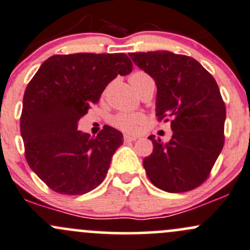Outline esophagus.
<instances>
[{
	"mask_svg": "<svg viewBox=\"0 0 250 250\" xmlns=\"http://www.w3.org/2000/svg\"><path fill=\"white\" fill-rule=\"evenodd\" d=\"M137 140V136H131V135H124V141L125 142H132V141Z\"/></svg>",
	"mask_w": 250,
	"mask_h": 250,
	"instance_id": "1",
	"label": "esophagus"
}]
</instances>
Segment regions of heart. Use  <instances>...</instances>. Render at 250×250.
Listing matches in <instances>:
<instances>
[{"mask_svg":"<svg viewBox=\"0 0 250 250\" xmlns=\"http://www.w3.org/2000/svg\"><path fill=\"white\" fill-rule=\"evenodd\" d=\"M146 76L143 72H136L135 74L131 76V83L136 79L146 78ZM144 122V115L140 114V113H135V114H119L114 117L113 119V124L117 126L120 130L125 131V132H135L142 123Z\"/></svg>","mask_w":250,"mask_h":250,"instance_id":"obj_1","label":"heart"}]
</instances>
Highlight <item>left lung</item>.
<instances>
[{
  "instance_id": "obj_1",
  "label": "left lung",
  "mask_w": 250,
  "mask_h": 250,
  "mask_svg": "<svg viewBox=\"0 0 250 250\" xmlns=\"http://www.w3.org/2000/svg\"><path fill=\"white\" fill-rule=\"evenodd\" d=\"M128 55L155 81L156 115L173 131L167 143L148 137L146 176L164 191H190L207 179L224 146L226 109L217 82L190 56L167 50Z\"/></svg>"
}]
</instances>
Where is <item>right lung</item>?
I'll return each instance as SVG.
<instances>
[{"instance_id":"obj_1","label":"right lung","mask_w":250,"mask_h":250,"mask_svg":"<svg viewBox=\"0 0 250 250\" xmlns=\"http://www.w3.org/2000/svg\"><path fill=\"white\" fill-rule=\"evenodd\" d=\"M132 71L125 54L54 55L26 86L20 132L29 166L51 190L83 195L104 182L123 133L104 125L96 136L78 130L108 83Z\"/></svg>"}]
</instances>
